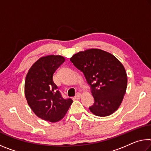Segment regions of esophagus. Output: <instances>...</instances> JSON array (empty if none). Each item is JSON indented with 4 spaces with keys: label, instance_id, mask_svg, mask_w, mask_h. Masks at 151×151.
Returning a JSON list of instances; mask_svg holds the SVG:
<instances>
[{
    "label": "esophagus",
    "instance_id": "obj_1",
    "mask_svg": "<svg viewBox=\"0 0 151 151\" xmlns=\"http://www.w3.org/2000/svg\"><path fill=\"white\" fill-rule=\"evenodd\" d=\"M81 93H76V95H75V98L76 99H80V98L81 97Z\"/></svg>",
    "mask_w": 151,
    "mask_h": 151
}]
</instances>
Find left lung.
<instances>
[{"label": "left lung", "mask_w": 151, "mask_h": 151, "mask_svg": "<svg viewBox=\"0 0 151 151\" xmlns=\"http://www.w3.org/2000/svg\"><path fill=\"white\" fill-rule=\"evenodd\" d=\"M84 74L91 87L94 104L90 111L97 116H108L120 106L127 88L125 68L113 54L100 49H88L70 58Z\"/></svg>", "instance_id": "left-lung-1"}]
</instances>
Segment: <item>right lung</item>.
<instances>
[{"label":"right lung","instance_id":"obj_1","mask_svg":"<svg viewBox=\"0 0 151 151\" xmlns=\"http://www.w3.org/2000/svg\"><path fill=\"white\" fill-rule=\"evenodd\" d=\"M65 58L60 55L41 57L26 75L25 95L30 108L37 117L50 122L61 120L73 103L64 99L53 81V75Z\"/></svg>","mask_w":151,"mask_h":151}]
</instances>
